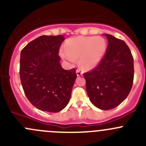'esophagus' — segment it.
<instances>
[{
  "label": "esophagus",
  "mask_w": 146,
  "mask_h": 146,
  "mask_svg": "<svg viewBox=\"0 0 146 146\" xmlns=\"http://www.w3.org/2000/svg\"><path fill=\"white\" fill-rule=\"evenodd\" d=\"M76 74H77L78 76H80L83 74V72H82V71L80 69H77V70H76Z\"/></svg>",
  "instance_id": "obj_1"
}]
</instances>
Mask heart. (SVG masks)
<instances>
[{
  "label": "heart",
  "mask_w": 146,
  "mask_h": 146,
  "mask_svg": "<svg viewBox=\"0 0 146 146\" xmlns=\"http://www.w3.org/2000/svg\"><path fill=\"white\" fill-rule=\"evenodd\" d=\"M106 40L102 37H79L70 39L61 51L63 58L74 63L79 58V64L84 70H92L103 59L106 51Z\"/></svg>",
  "instance_id": "1"
}]
</instances>
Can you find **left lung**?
<instances>
[{
    "mask_svg": "<svg viewBox=\"0 0 146 146\" xmlns=\"http://www.w3.org/2000/svg\"><path fill=\"white\" fill-rule=\"evenodd\" d=\"M106 52L101 62L85 72L86 89L92 103L102 110L119 106L129 94L134 76L133 58L123 40L105 34Z\"/></svg>",
    "mask_w": 146,
    "mask_h": 146,
    "instance_id": "1",
    "label": "left lung"
}]
</instances>
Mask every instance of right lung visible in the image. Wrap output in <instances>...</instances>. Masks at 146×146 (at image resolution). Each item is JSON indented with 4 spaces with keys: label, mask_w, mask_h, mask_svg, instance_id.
<instances>
[{
    "label": "right lung",
    "mask_w": 146,
    "mask_h": 146,
    "mask_svg": "<svg viewBox=\"0 0 146 146\" xmlns=\"http://www.w3.org/2000/svg\"><path fill=\"white\" fill-rule=\"evenodd\" d=\"M63 35H42L21 50L20 77L26 97L43 111L56 113L68 104L76 78L74 68L62 67L59 50Z\"/></svg>",
    "instance_id": "obj_1"
}]
</instances>
